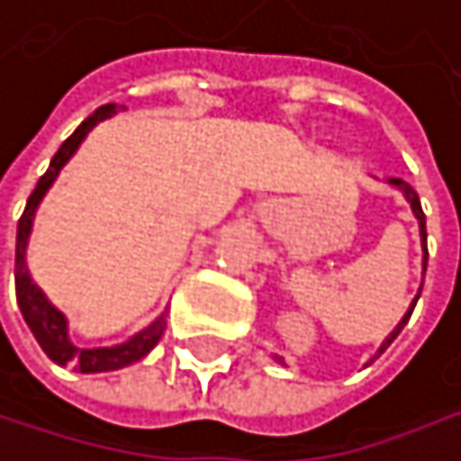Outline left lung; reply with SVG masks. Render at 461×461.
I'll return each instance as SVG.
<instances>
[{"mask_svg":"<svg viewBox=\"0 0 461 461\" xmlns=\"http://www.w3.org/2000/svg\"><path fill=\"white\" fill-rule=\"evenodd\" d=\"M386 183H389V185H394V188H400V194H402V196H405V202L411 204V212H413V215H416V221H419V235H421V251H424V259H421V270L427 273V218H424V210H421L419 194H416V191H413V188H411V185H408L405 180H400V177H389ZM421 286H424V284H421ZM421 286H419V294L413 297V303H411L408 313H405V316L400 319V324H397V327H394V330H392V332L386 335V340L381 343V348L375 351V357H381V354H384V351H386V348H389V346H392V343L397 340V335L402 332V327L408 324V319H411V313H413V308H416V303H419V297H421ZM375 357H373V359H375ZM276 359H278V362L284 365V359H281L278 354H276ZM373 359H370V362H373Z\"/></svg>","mask_w":461,"mask_h":461,"instance_id":"1","label":"left lung"}]
</instances>
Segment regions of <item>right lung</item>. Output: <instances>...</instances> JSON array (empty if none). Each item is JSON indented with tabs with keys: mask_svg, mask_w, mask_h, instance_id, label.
I'll return each instance as SVG.
<instances>
[{
	"mask_svg": "<svg viewBox=\"0 0 461 461\" xmlns=\"http://www.w3.org/2000/svg\"><path fill=\"white\" fill-rule=\"evenodd\" d=\"M118 104H102L96 107L56 150V156L50 158L48 172L37 180V188L32 191L26 210L18 221V238H15V297H18V308L23 313L26 327L32 330L34 340L40 343V348L48 354L50 362L67 367L72 365L77 373H110V370H121L129 367L134 362H140L142 357H148L153 351V346L161 340L164 327H167V311L150 321L145 330H140L137 335H131L129 340L118 343V346H102V348H80L69 340V321L67 316L45 297V292L32 281V273L26 267V249H29V238H32V226H34V215L40 202L45 199L48 188L56 183L59 172L64 169V164L77 153L80 142L88 137V131L102 123L104 118L115 115Z\"/></svg>",
	"mask_w": 461,
	"mask_h": 461,
	"instance_id": "1",
	"label": "right lung"
}]
</instances>
